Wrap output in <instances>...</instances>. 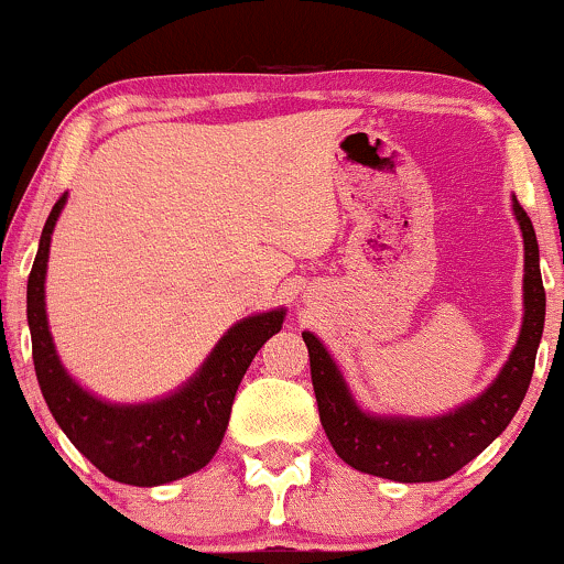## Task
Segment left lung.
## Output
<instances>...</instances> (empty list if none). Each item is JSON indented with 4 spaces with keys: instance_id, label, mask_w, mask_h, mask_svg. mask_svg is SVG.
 Segmentation results:
<instances>
[{
    "instance_id": "left-lung-1",
    "label": "left lung",
    "mask_w": 564,
    "mask_h": 564,
    "mask_svg": "<svg viewBox=\"0 0 564 564\" xmlns=\"http://www.w3.org/2000/svg\"><path fill=\"white\" fill-rule=\"evenodd\" d=\"M511 212L525 243L522 326L507 364L477 398L440 416L371 413L355 400L345 373L326 345L313 332H302L310 352V373H313L321 424L336 456L352 469L394 482L445 480L471 458L480 456L514 419L533 377L543 318H546V291L541 281V257L533 223L514 196H511Z\"/></svg>"
}]
</instances>
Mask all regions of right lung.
<instances>
[{"label": "right lung", "mask_w": 564, "mask_h": 564, "mask_svg": "<svg viewBox=\"0 0 564 564\" xmlns=\"http://www.w3.org/2000/svg\"><path fill=\"white\" fill-rule=\"evenodd\" d=\"M66 198L57 200L44 223L25 291L31 349L44 403L82 456L116 482L153 488L193 475L215 458L246 368L264 341L281 332L286 307L232 323L198 371L164 398L148 403H113L97 398L63 366L44 304L50 243Z\"/></svg>", "instance_id": "right-lung-1"}]
</instances>
